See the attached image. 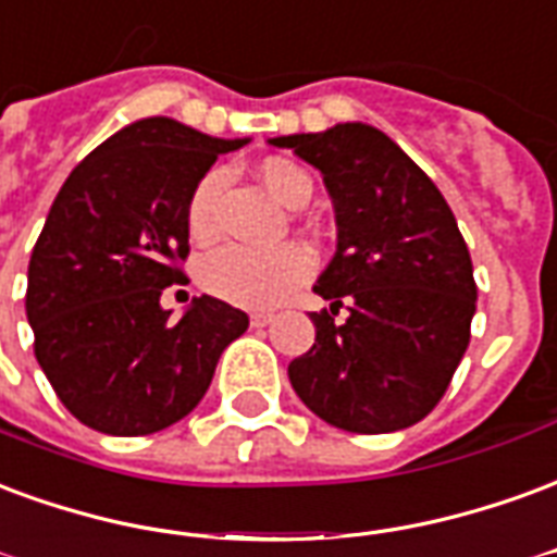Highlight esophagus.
<instances>
[{
    "instance_id": "34e87169",
    "label": "esophagus",
    "mask_w": 557,
    "mask_h": 557,
    "mask_svg": "<svg viewBox=\"0 0 557 557\" xmlns=\"http://www.w3.org/2000/svg\"><path fill=\"white\" fill-rule=\"evenodd\" d=\"M249 320H251V326L261 329V326H270V323L275 320V314H273V311H255Z\"/></svg>"
}]
</instances>
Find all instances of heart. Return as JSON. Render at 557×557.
<instances>
[{
  "mask_svg": "<svg viewBox=\"0 0 557 557\" xmlns=\"http://www.w3.org/2000/svg\"><path fill=\"white\" fill-rule=\"evenodd\" d=\"M261 184L287 207H302L311 198V177L287 160H267L258 169ZM225 174L207 172L186 198V231L195 243L216 237V195ZM311 255L296 243H282L275 249L222 246L207 255L198 267V278L207 294L239 308H273L294 294L311 275Z\"/></svg>",
  "mask_w": 557,
  "mask_h": 557,
  "instance_id": "1",
  "label": "heart"
}]
</instances>
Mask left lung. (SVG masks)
<instances>
[{
  "label": "left lung",
  "mask_w": 557,
  "mask_h": 557,
  "mask_svg": "<svg viewBox=\"0 0 557 557\" xmlns=\"http://www.w3.org/2000/svg\"><path fill=\"white\" fill-rule=\"evenodd\" d=\"M326 184L338 251L314 284L348 306L290 362V385L314 416L350 433H392L433 412L472 338L478 284L457 219L436 184L368 124L278 136Z\"/></svg>",
  "instance_id": "1"
}]
</instances>
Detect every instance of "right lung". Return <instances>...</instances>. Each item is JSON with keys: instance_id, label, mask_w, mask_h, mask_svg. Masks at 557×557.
<instances>
[{"instance_id": "add662e5", "label": "right lung", "mask_w": 557, "mask_h": 557, "mask_svg": "<svg viewBox=\"0 0 557 557\" xmlns=\"http://www.w3.org/2000/svg\"><path fill=\"white\" fill-rule=\"evenodd\" d=\"M239 145L145 117L91 150L55 195L28 261L26 318L52 392L85 428L148 436L181 421L249 329L213 296L181 320L160 306L184 282L186 198Z\"/></svg>"}]
</instances>
